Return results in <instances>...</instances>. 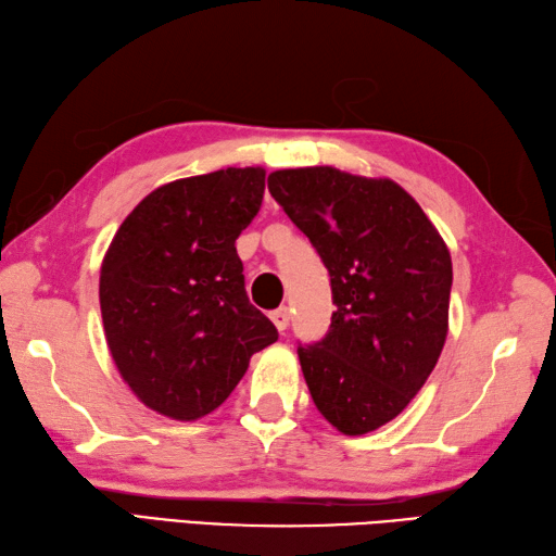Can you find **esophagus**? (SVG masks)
<instances>
[{"label": "esophagus", "mask_w": 556, "mask_h": 556, "mask_svg": "<svg viewBox=\"0 0 556 556\" xmlns=\"http://www.w3.org/2000/svg\"><path fill=\"white\" fill-rule=\"evenodd\" d=\"M270 320H274V326L282 332L288 326H290V309L288 306H280V309L270 312Z\"/></svg>", "instance_id": "1"}]
</instances>
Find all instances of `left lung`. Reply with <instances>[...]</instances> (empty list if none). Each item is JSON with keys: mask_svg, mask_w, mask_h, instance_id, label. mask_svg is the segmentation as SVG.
Returning a JSON list of instances; mask_svg holds the SVG:
<instances>
[{"mask_svg": "<svg viewBox=\"0 0 556 556\" xmlns=\"http://www.w3.org/2000/svg\"><path fill=\"white\" fill-rule=\"evenodd\" d=\"M268 192L330 274V330L298 348L312 400L340 433H371L406 409L440 359L452 290L447 244L390 178L282 168L268 176Z\"/></svg>", "mask_w": 556, "mask_h": 556, "instance_id": "left-lung-1", "label": "left lung"}]
</instances>
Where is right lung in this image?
I'll return each mask as SVG.
<instances>
[{
    "label": "right lung",
    "mask_w": 556,
    "mask_h": 556,
    "mask_svg": "<svg viewBox=\"0 0 556 556\" xmlns=\"http://www.w3.org/2000/svg\"><path fill=\"white\" fill-rule=\"evenodd\" d=\"M264 188L258 166L166 182L109 244L100 274L106 344L121 378L156 414L176 421L212 414L252 354L278 340L247 298L236 250Z\"/></svg>",
    "instance_id": "right-lung-1"
}]
</instances>
